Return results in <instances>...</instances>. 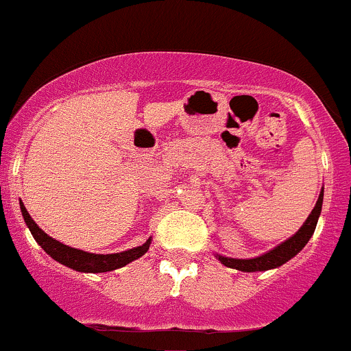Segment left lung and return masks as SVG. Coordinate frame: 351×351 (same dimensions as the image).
<instances>
[{
  "label": "left lung",
  "mask_w": 351,
  "mask_h": 351,
  "mask_svg": "<svg viewBox=\"0 0 351 351\" xmlns=\"http://www.w3.org/2000/svg\"><path fill=\"white\" fill-rule=\"evenodd\" d=\"M322 206H323V189L319 192L318 201H316L315 207H313L311 214L308 216V219L304 221V224L298 229L295 236H291L289 239H286L285 243H281L280 246H276L274 250L265 252V254L258 256V258L252 259H236V258H226V256L217 254V259L224 266L232 267V269L244 271V273H256V271H267L274 269V267H280L285 265L286 261H289L291 258L303 250L306 246V243L310 241L316 229V222H318L319 214H322Z\"/></svg>",
  "instance_id": "obj_1"
}]
</instances>
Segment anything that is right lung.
Wrapping results in <instances>:
<instances>
[{
	"mask_svg": "<svg viewBox=\"0 0 351 351\" xmlns=\"http://www.w3.org/2000/svg\"><path fill=\"white\" fill-rule=\"evenodd\" d=\"M20 207L26 226L29 228L36 243L43 247V251L50 254L60 265L69 266L71 269L80 271V273H107V271L119 269V267L129 265V263L135 261V259H138L149 251L150 239H147V243L142 244V246L123 252H115V254H93V252L75 250V247L66 246V244L60 243V241L48 236L45 231H41L38 224L28 214L23 202H20Z\"/></svg>",
	"mask_w": 351,
	"mask_h": 351,
	"instance_id": "right-lung-1",
	"label": "right lung"
}]
</instances>
